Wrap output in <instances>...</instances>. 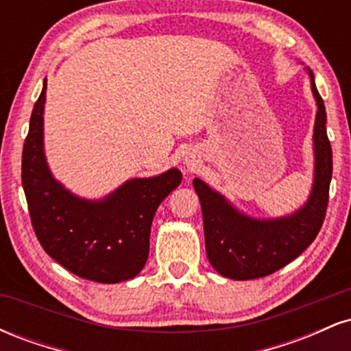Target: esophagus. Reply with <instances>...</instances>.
<instances>
[{"label":"esophagus","mask_w":351,"mask_h":351,"mask_svg":"<svg viewBox=\"0 0 351 351\" xmlns=\"http://www.w3.org/2000/svg\"><path fill=\"white\" fill-rule=\"evenodd\" d=\"M186 165H188V167H191V162H186Z\"/></svg>","instance_id":"esophagus-1"}]
</instances>
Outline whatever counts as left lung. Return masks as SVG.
Segmentation results:
<instances>
[{
    "mask_svg": "<svg viewBox=\"0 0 351 351\" xmlns=\"http://www.w3.org/2000/svg\"><path fill=\"white\" fill-rule=\"evenodd\" d=\"M305 72L310 77L317 114L312 135V188L304 204L284 216L256 217L234 206L204 180H193L203 211L209 264L228 279L249 280L279 271L312 244L325 219L332 180V147L325 128L324 100L318 95L313 72L308 67Z\"/></svg>",
    "mask_w": 351,
    "mask_h": 351,
    "instance_id": "1",
    "label": "left lung"
}]
</instances>
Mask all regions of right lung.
<instances>
[{"mask_svg": "<svg viewBox=\"0 0 351 351\" xmlns=\"http://www.w3.org/2000/svg\"><path fill=\"white\" fill-rule=\"evenodd\" d=\"M47 79L31 114L23 148V188L43 249L82 279L117 284L138 276L150 251L155 211L180 186L178 168L130 178L99 199L72 193L52 175L44 150Z\"/></svg>", "mask_w": 351, "mask_h": 351, "instance_id": "1", "label": "right lung"}]
</instances>
